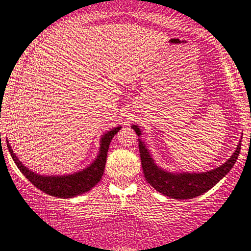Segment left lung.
Wrapping results in <instances>:
<instances>
[{
    "mask_svg": "<svg viewBox=\"0 0 251 251\" xmlns=\"http://www.w3.org/2000/svg\"><path fill=\"white\" fill-rule=\"evenodd\" d=\"M138 136L142 131L138 125H132ZM139 149L141 156L143 175L150 186L163 195L175 200H188L202 195L217 185L230 171L238 159L241 141L236 146L234 152L222 165L205 172H170L155 163L148 147L139 138Z\"/></svg>",
    "mask_w": 251,
    "mask_h": 251,
    "instance_id": "1",
    "label": "left lung"
}]
</instances>
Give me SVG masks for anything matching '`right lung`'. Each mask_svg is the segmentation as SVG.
Here are the masks:
<instances>
[{
	"mask_svg": "<svg viewBox=\"0 0 251 251\" xmlns=\"http://www.w3.org/2000/svg\"><path fill=\"white\" fill-rule=\"evenodd\" d=\"M120 128H122V126H117V127H113L110 131L105 132L101 136L99 153L94 162L91 163L87 168L82 169L81 171L64 176H42L33 172L19 160L8 141H6V145H8L9 152L13 162L16 163L17 168L36 188L42 190L43 193L48 194V195L55 196V198L72 199L75 196L81 195V194L91 190L102 179L110 142H111L113 136L117 134V132H119Z\"/></svg>",
	"mask_w": 251,
	"mask_h": 251,
	"instance_id": "obj_1",
	"label": "right lung"
}]
</instances>
